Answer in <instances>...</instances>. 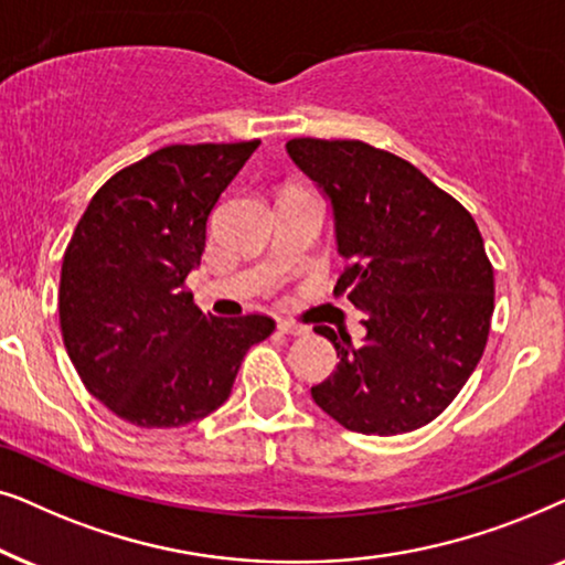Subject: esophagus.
<instances>
[{
	"instance_id": "34e87169",
	"label": "esophagus",
	"mask_w": 565,
	"mask_h": 565,
	"mask_svg": "<svg viewBox=\"0 0 565 565\" xmlns=\"http://www.w3.org/2000/svg\"><path fill=\"white\" fill-rule=\"evenodd\" d=\"M277 329H280V334H288V337H306L308 327H303V323H296V321H280L277 323Z\"/></svg>"
}]
</instances>
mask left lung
<instances>
[{
	"label": "left lung",
	"mask_w": 565,
	"mask_h": 565,
	"mask_svg": "<svg viewBox=\"0 0 565 565\" xmlns=\"http://www.w3.org/2000/svg\"><path fill=\"white\" fill-rule=\"evenodd\" d=\"M288 157L331 203L347 262L334 296L362 311L365 342L316 329L337 370L311 396L362 435H404L450 406L481 360L493 267L458 200L396 153L362 141L292 138Z\"/></svg>",
	"instance_id": "1"
}]
</instances>
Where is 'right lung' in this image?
<instances>
[{"mask_svg": "<svg viewBox=\"0 0 565 565\" xmlns=\"http://www.w3.org/2000/svg\"><path fill=\"white\" fill-rule=\"evenodd\" d=\"M259 141L164 146L110 177L76 223L61 265L68 360L115 416L182 427L226 404L269 316H205L184 290L221 192Z\"/></svg>", "mask_w": 565, "mask_h": 565, "instance_id": "obj_1", "label": "right lung"}]
</instances>
